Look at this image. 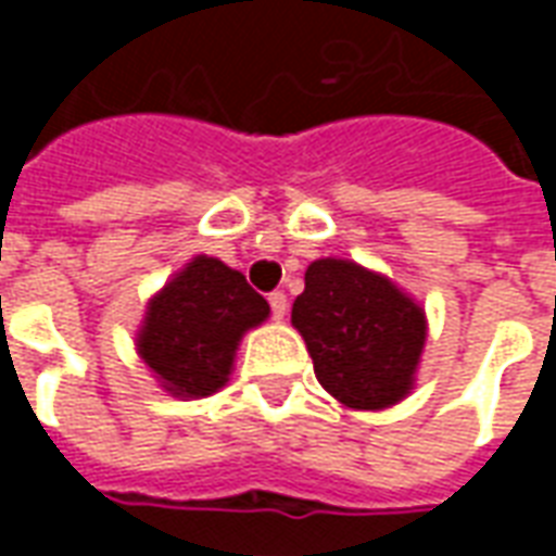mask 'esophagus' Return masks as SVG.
I'll return each mask as SVG.
<instances>
[{
	"instance_id": "34e87169",
	"label": "esophagus",
	"mask_w": 556,
	"mask_h": 556,
	"mask_svg": "<svg viewBox=\"0 0 556 556\" xmlns=\"http://www.w3.org/2000/svg\"><path fill=\"white\" fill-rule=\"evenodd\" d=\"M267 303H270V313H274V318H286V309H289V301H286V294L282 291H274L270 298H267Z\"/></svg>"
}]
</instances>
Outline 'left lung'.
<instances>
[{"instance_id": "1", "label": "left lung", "mask_w": 556, "mask_h": 556, "mask_svg": "<svg viewBox=\"0 0 556 556\" xmlns=\"http://www.w3.org/2000/svg\"><path fill=\"white\" fill-rule=\"evenodd\" d=\"M303 279L291 325L306 339L315 378L349 408L396 405L422 354V309L390 279L342 258H318Z\"/></svg>"}]
</instances>
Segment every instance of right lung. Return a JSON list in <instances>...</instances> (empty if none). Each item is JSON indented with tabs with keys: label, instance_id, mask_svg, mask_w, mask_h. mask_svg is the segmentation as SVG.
Returning <instances> with one entry per match:
<instances>
[{
	"label": "right lung",
	"instance_id": "add662e5",
	"mask_svg": "<svg viewBox=\"0 0 556 556\" xmlns=\"http://www.w3.org/2000/svg\"><path fill=\"white\" fill-rule=\"evenodd\" d=\"M267 313L243 274L199 255L148 303L139 354L175 396H211L229 381L243 330L262 325Z\"/></svg>",
	"mask_w": 556,
	"mask_h": 556
}]
</instances>
